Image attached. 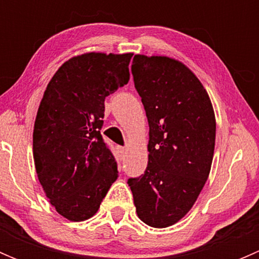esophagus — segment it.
<instances>
[{
    "label": "esophagus",
    "instance_id": "34e87169",
    "mask_svg": "<svg viewBox=\"0 0 259 259\" xmlns=\"http://www.w3.org/2000/svg\"><path fill=\"white\" fill-rule=\"evenodd\" d=\"M117 151H119L120 156H121V158H124L125 153H126V149H125V146H117Z\"/></svg>",
    "mask_w": 259,
    "mask_h": 259
}]
</instances>
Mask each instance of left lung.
I'll return each instance as SVG.
<instances>
[{
	"label": "left lung",
	"instance_id": "8db88e82",
	"mask_svg": "<svg viewBox=\"0 0 259 259\" xmlns=\"http://www.w3.org/2000/svg\"><path fill=\"white\" fill-rule=\"evenodd\" d=\"M132 74L149 122V161L127 184L138 217L166 228L192 209L207 182L215 116L204 86L178 60L135 55Z\"/></svg>",
	"mask_w": 259,
	"mask_h": 259
}]
</instances>
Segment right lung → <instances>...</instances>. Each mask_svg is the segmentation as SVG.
I'll list each match as a JSON object with an SVG mask.
<instances>
[{
    "instance_id": "add662e5",
    "label": "right lung",
    "mask_w": 259,
    "mask_h": 259,
    "mask_svg": "<svg viewBox=\"0 0 259 259\" xmlns=\"http://www.w3.org/2000/svg\"><path fill=\"white\" fill-rule=\"evenodd\" d=\"M133 54L88 52L59 67L46 88L33 126V161L44 192L64 218L95 215L117 166L100 130L106 96L130 79Z\"/></svg>"
}]
</instances>
